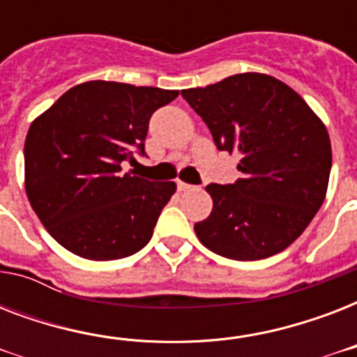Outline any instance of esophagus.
Segmentation results:
<instances>
[{"instance_id":"obj_1","label":"esophagus","mask_w":357,"mask_h":357,"mask_svg":"<svg viewBox=\"0 0 357 357\" xmlns=\"http://www.w3.org/2000/svg\"><path fill=\"white\" fill-rule=\"evenodd\" d=\"M192 189V185L185 183V181H178V190L179 192H185V190H190Z\"/></svg>"}]
</instances>
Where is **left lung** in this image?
<instances>
[{"label":"left lung","mask_w":357,"mask_h":357,"mask_svg":"<svg viewBox=\"0 0 357 357\" xmlns=\"http://www.w3.org/2000/svg\"><path fill=\"white\" fill-rule=\"evenodd\" d=\"M218 150L237 151L241 178L207 185L211 215L195 224L200 243L237 261L271 257L293 244L326 198L332 144L322 120L283 81L229 75L181 91Z\"/></svg>","instance_id":"left-lung-1"}]
</instances>
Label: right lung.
Segmentation results:
<instances>
[{
    "instance_id": "right-lung-1",
    "label": "right lung",
    "mask_w": 357,
    "mask_h": 357,
    "mask_svg": "<svg viewBox=\"0 0 357 357\" xmlns=\"http://www.w3.org/2000/svg\"><path fill=\"white\" fill-rule=\"evenodd\" d=\"M179 91L86 81L36 116L25 137V192L47 234L72 254L122 259L150 243L174 181L122 172L144 155L153 111Z\"/></svg>"
}]
</instances>
